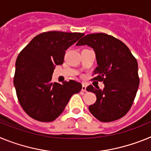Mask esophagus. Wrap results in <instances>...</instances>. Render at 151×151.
<instances>
[{
    "instance_id": "34e87169",
    "label": "esophagus",
    "mask_w": 151,
    "mask_h": 151,
    "mask_svg": "<svg viewBox=\"0 0 151 151\" xmlns=\"http://www.w3.org/2000/svg\"><path fill=\"white\" fill-rule=\"evenodd\" d=\"M82 91H86V85H85V84H83V85H82Z\"/></svg>"
}]
</instances>
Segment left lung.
<instances>
[{
	"instance_id": "obj_1",
	"label": "left lung",
	"mask_w": 151,
	"mask_h": 151,
	"mask_svg": "<svg viewBox=\"0 0 151 151\" xmlns=\"http://www.w3.org/2000/svg\"><path fill=\"white\" fill-rule=\"evenodd\" d=\"M76 45L93 48L97 63L93 79L104 84L102 90L92 85L86 88L97 97L96 102L89 106V111L101 122L122 118L130 110L139 86L136 59L123 42L104 33L87 35Z\"/></svg>"
}]
</instances>
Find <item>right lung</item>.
I'll return each mask as SVG.
<instances>
[{
	"label": "right lung",
	"mask_w": 151,
	"mask_h": 151,
	"mask_svg": "<svg viewBox=\"0 0 151 151\" xmlns=\"http://www.w3.org/2000/svg\"><path fill=\"white\" fill-rule=\"evenodd\" d=\"M85 35L79 32H47L35 36L16 61L15 86L19 102L29 116L51 122L64 110L70 97L82 89L74 80L53 82L57 65L63 63L65 51Z\"/></svg>",
	"instance_id": "obj_1"
}]
</instances>
